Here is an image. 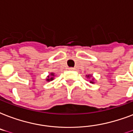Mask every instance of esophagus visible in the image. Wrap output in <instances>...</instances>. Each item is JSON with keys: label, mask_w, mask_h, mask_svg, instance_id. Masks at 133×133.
<instances>
[{"label": "esophagus", "mask_w": 133, "mask_h": 133, "mask_svg": "<svg viewBox=\"0 0 133 133\" xmlns=\"http://www.w3.org/2000/svg\"><path fill=\"white\" fill-rule=\"evenodd\" d=\"M69 69V70H75V69H74V68H73V67H70Z\"/></svg>", "instance_id": "34e87169"}]
</instances>
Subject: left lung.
<instances>
[{"mask_svg": "<svg viewBox=\"0 0 133 133\" xmlns=\"http://www.w3.org/2000/svg\"><path fill=\"white\" fill-rule=\"evenodd\" d=\"M88 77H89V76H88ZM91 83H93V82H91Z\"/></svg>", "mask_w": 133, "mask_h": 133, "instance_id": "left-lung-1", "label": "left lung"}]
</instances>
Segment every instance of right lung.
Listing matches in <instances>:
<instances>
[{"label":"right lung","mask_w":133,"mask_h":133,"mask_svg":"<svg viewBox=\"0 0 133 133\" xmlns=\"http://www.w3.org/2000/svg\"><path fill=\"white\" fill-rule=\"evenodd\" d=\"M50 76H54V74H50ZM52 79H53V77H50H50L48 76V78H47L46 80H47V81H52Z\"/></svg>","instance_id":"add662e5"}]
</instances>
